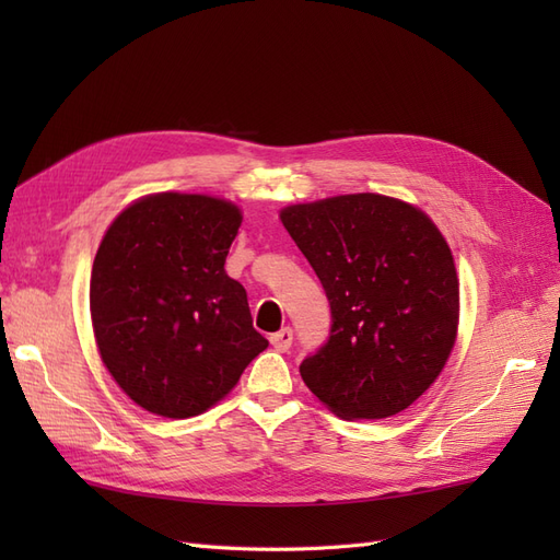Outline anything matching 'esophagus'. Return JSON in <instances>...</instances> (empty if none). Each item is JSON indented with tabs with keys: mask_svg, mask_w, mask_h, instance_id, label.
Here are the masks:
<instances>
[{
	"mask_svg": "<svg viewBox=\"0 0 560 560\" xmlns=\"http://www.w3.org/2000/svg\"><path fill=\"white\" fill-rule=\"evenodd\" d=\"M292 341H294V331L290 327H284L276 334H270V346H273L278 352H287L292 348Z\"/></svg>",
	"mask_w": 560,
	"mask_h": 560,
	"instance_id": "1",
	"label": "esophagus"
}]
</instances>
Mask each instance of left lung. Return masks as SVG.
<instances>
[{
  "label": "left lung",
  "instance_id": "obj_1",
  "mask_svg": "<svg viewBox=\"0 0 560 560\" xmlns=\"http://www.w3.org/2000/svg\"><path fill=\"white\" fill-rule=\"evenodd\" d=\"M331 308L329 338L301 378L336 416L404 411L442 374L460 290L453 254L425 212L378 194L336 196L280 212Z\"/></svg>",
  "mask_w": 560,
  "mask_h": 560
}]
</instances>
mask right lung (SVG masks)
I'll return each instance as SVG.
<instances>
[{"instance_id":"obj_1","label":"right lung","mask_w":560,"mask_h":560,"mask_svg":"<svg viewBox=\"0 0 560 560\" xmlns=\"http://www.w3.org/2000/svg\"><path fill=\"white\" fill-rule=\"evenodd\" d=\"M243 222L226 200L156 194L118 214L91 273L95 341L142 409L191 418L231 393L268 348L224 264Z\"/></svg>"}]
</instances>
